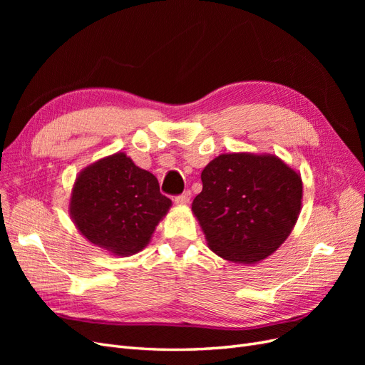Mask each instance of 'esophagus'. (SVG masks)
<instances>
[{"label": "esophagus", "instance_id": "esophagus-1", "mask_svg": "<svg viewBox=\"0 0 365 365\" xmlns=\"http://www.w3.org/2000/svg\"><path fill=\"white\" fill-rule=\"evenodd\" d=\"M190 197H192V193H190V190H187V192H184L182 195L175 197V204H176V205H185L187 202L190 201Z\"/></svg>", "mask_w": 365, "mask_h": 365}]
</instances>
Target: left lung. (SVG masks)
Wrapping results in <instances>:
<instances>
[{"label": "left lung", "mask_w": 365, "mask_h": 365, "mask_svg": "<svg viewBox=\"0 0 365 365\" xmlns=\"http://www.w3.org/2000/svg\"><path fill=\"white\" fill-rule=\"evenodd\" d=\"M192 202L208 248L228 262L267 259L300 216L302 176L272 153L231 152L210 161Z\"/></svg>", "instance_id": "1"}]
</instances>
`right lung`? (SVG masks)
<instances>
[{
  "label": "right lung",
  "instance_id": "1",
  "mask_svg": "<svg viewBox=\"0 0 365 365\" xmlns=\"http://www.w3.org/2000/svg\"><path fill=\"white\" fill-rule=\"evenodd\" d=\"M170 207L155 176L117 152L76 176L68 213L88 242L111 256L129 257L149 245Z\"/></svg>",
  "mask_w": 365,
  "mask_h": 365
}]
</instances>
